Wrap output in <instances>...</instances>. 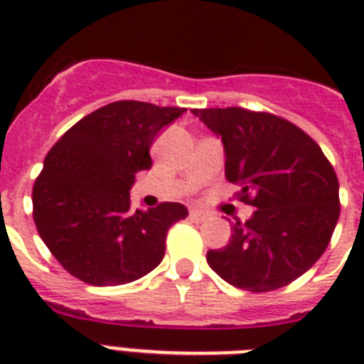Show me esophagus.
Here are the masks:
<instances>
[{
    "label": "esophagus",
    "mask_w": 364,
    "mask_h": 364,
    "mask_svg": "<svg viewBox=\"0 0 364 364\" xmlns=\"http://www.w3.org/2000/svg\"><path fill=\"white\" fill-rule=\"evenodd\" d=\"M188 217H191V221L200 223V221H204V219H205V213L202 210H196V208H193V210L188 211Z\"/></svg>",
    "instance_id": "34e87169"
}]
</instances>
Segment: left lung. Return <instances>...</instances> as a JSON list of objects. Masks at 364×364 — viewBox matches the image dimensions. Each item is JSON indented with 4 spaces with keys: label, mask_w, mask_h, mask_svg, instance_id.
<instances>
[{
    "label": "left lung",
    "mask_w": 364,
    "mask_h": 364,
    "mask_svg": "<svg viewBox=\"0 0 364 364\" xmlns=\"http://www.w3.org/2000/svg\"><path fill=\"white\" fill-rule=\"evenodd\" d=\"M221 137L225 173L257 208L232 238L208 251V264L253 293L285 287L325 253L340 217L338 177L321 147L282 117L243 107L193 109Z\"/></svg>",
    "instance_id": "1"
}]
</instances>
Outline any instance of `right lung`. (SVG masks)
I'll use <instances>...</instances> for the list:
<instances>
[{"instance_id": "obj_1", "label": "right lung", "mask_w": 364, "mask_h": 364, "mask_svg": "<svg viewBox=\"0 0 364 364\" xmlns=\"http://www.w3.org/2000/svg\"><path fill=\"white\" fill-rule=\"evenodd\" d=\"M185 113L121 100L73 124L45 156L31 191L37 232L64 270L105 287L122 285L160 264L166 234L188 215L177 202L132 210L136 173L153 166L149 149Z\"/></svg>"}]
</instances>
